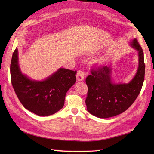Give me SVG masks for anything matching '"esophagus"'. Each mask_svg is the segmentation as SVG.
<instances>
[{"mask_svg":"<svg viewBox=\"0 0 154 154\" xmlns=\"http://www.w3.org/2000/svg\"><path fill=\"white\" fill-rule=\"evenodd\" d=\"M84 75H85V72L83 70H79L77 73V79L79 80V81H81V80H83L84 79Z\"/></svg>","mask_w":154,"mask_h":154,"instance_id":"34e87169","label":"esophagus"}]
</instances>
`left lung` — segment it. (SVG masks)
<instances>
[{"instance_id": "left-lung-1", "label": "left lung", "mask_w": 154, "mask_h": 154, "mask_svg": "<svg viewBox=\"0 0 154 154\" xmlns=\"http://www.w3.org/2000/svg\"><path fill=\"white\" fill-rule=\"evenodd\" d=\"M132 46L139 52V68L128 84H113L111 69L106 66L92 67L91 75L85 82L88 92L85 103L88 112L99 118L106 119L117 116L127 110L140 92L145 76L143 52L138 40L134 38Z\"/></svg>"}]
</instances>
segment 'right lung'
Returning <instances> with one entry per match:
<instances>
[{"instance_id": "add662e5", "label": "right lung", "mask_w": 154, "mask_h": 154, "mask_svg": "<svg viewBox=\"0 0 154 154\" xmlns=\"http://www.w3.org/2000/svg\"><path fill=\"white\" fill-rule=\"evenodd\" d=\"M76 70L60 69L43 81H34L23 75L18 64V50L11 63V83L23 106L40 116L52 115L64 105L66 94L76 82Z\"/></svg>"}]
</instances>
